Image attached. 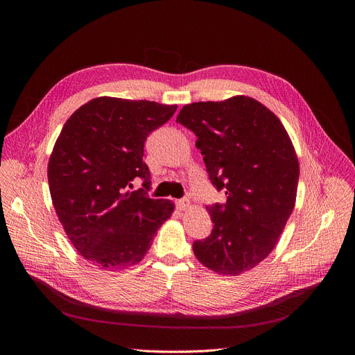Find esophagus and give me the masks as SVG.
I'll return each mask as SVG.
<instances>
[{
  "label": "esophagus",
  "mask_w": 355,
  "mask_h": 355,
  "mask_svg": "<svg viewBox=\"0 0 355 355\" xmlns=\"http://www.w3.org/2000/svg\"><path fill=\"white\" fill-rule=\"evenodd\" d=\"M188 206H189V200H188V198L176 200V207H178L179 210H185Z\"/></svg>",
  "instance_id": "esophagus-1"
}]
</instances>
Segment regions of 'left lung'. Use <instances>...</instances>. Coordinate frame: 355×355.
<instances>
[{
  "instance_id": "1",
  "label": "left lung",
  "mask_w": 355,
  "mask_h": 355,
  "mask_svg": "<svg viewBox=\"0 0 355 355\" xmlns=\"http://www.w3.org/2000/svg\"><path fill=\"white\" fill-rule=\"evenodd\" d=\"M176 123L194 132L211 185L227 196L206 206L213 230L194 241V254L222 275L252 270L272 252L295 207L299 163L284 125L247 96L185 105Z\"/></svg>"
}]
</instances>
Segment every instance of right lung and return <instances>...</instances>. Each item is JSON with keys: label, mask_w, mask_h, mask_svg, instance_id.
Here are the masks:
<instances>
[{"label": "right lung", "mask_w": 355, "mask_h": 355, "mask_svg": "<svg viewBox=\"0 0 355 355\" xmlns=\"http://www.w3.org/2000/svg\"><path fill=\"white\" fill-rule=\"evenodd\" d=\"M176 105L98 98L63 125L49 161V187L58 218L81 256L103 270L144 259L158 228L173 211L170 200L149 198L144 163L149 133ZM135 181L143 188L132 191Z\"/></svg>", "instance_id": "add662e5"}]
</instances>
